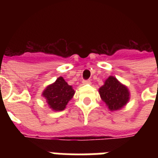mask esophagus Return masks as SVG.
Instances as JSON below:
<instances>
[{
    "label": "esophagus",
    "mask_w": 158,
    "mask_h": 158,
    "mask_svg": "<svg viewBox=\"0 0 158 158\" xmlns=\"http://www.w3.org/2000/svg\"><path fill=\"white\" fill-rule=\"evenodd\" d=\"M83 84H91V81L90 80H83Z\"/></svg>",
    "instance_id": "34e87169"
}]
</instances>
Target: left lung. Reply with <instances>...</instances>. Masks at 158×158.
Masks as SVG:
<instances>
[{
    "label": "left lung",
    "instance_id": "8db88e82",
    "mask_svg": "<svg viewBox=\"0 0 158 158\" xmlns=\"http://www.w3.org/2000/svg\"><path fill=\"white\" fill-rule=\"evenodd\" d=\"M98 92L102 100L111 111L120 110L130 101V93L127 86L112 75L106 79Z\"/></svg>",
    "mask_w": 158,
    "mask_h": 158
}]
</instances>
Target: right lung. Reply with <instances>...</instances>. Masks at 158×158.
Masks as SVG:
<instances>
[{
	"label": "right lung",
	"instance_id": "add662e5",
	"mask_svg": "<svg viewBox=\"0 0 158 158\" xmlns=\"http://www.w3.org/2000/svg\"><path fill=\"white\" fill-rule=\"evenodd\" d=\"M73 87L67 84L63 77L49 84L43 90L42 96L46 99L48 106L53 111H60L66 108V105L74 95Z\"/></svg>",
	"mask_w": 158,
	"mask_h": 158
}]
</instances>
